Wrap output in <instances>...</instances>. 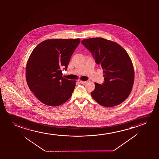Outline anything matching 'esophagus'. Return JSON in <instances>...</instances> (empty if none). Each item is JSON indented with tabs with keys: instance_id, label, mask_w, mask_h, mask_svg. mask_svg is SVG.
<instances>
[{
	"instance_id": "34e87169",
	"label": "esophagus",
	"mask_w": 159,
	"mask_h": 159,
	"mask_svg": "<svg viewBox=\"0 0 159 159\" xmlns=\"http://www.w3.org/2000/svg\"><path fill=\"white\" fill-rule=\"evenodd\" d=\"M80 83L81 84H83V85H85V84H86L87 83V81H80Z\"/></svg>"
}]
</instances>
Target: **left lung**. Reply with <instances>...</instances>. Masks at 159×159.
Segmentation results:
<instances>
[{"label":"left lung","mask_w":159,"mask_h":159,"mask_svg":"<svg viewBox=\"0 0 159 159\" xmlns=\"http://www.w3.org/2000/svg\"><path fill=\"white\" fill-rule=\"evenodd\" d=\"M81 43L103 70L104 82L95 83L91 93L99 104L115 107L123 102L130 93L134 81V70L126 50L120 44L102 37L83 39Z\"/></svg>","instance_id":"8db88e82"}]
</instances>
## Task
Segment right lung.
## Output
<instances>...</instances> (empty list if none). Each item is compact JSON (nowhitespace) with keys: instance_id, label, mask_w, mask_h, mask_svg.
<instances>
[{"instance_id":"right-lung-1","label":"right lung","mask_w":159,"mask_h":159,"mask_svg":"<svg viewBox=\"0 0 159 159\" xmlns=\"http://www.w3.org/2000/svg\"><path fill=\"white\" fill-rule=\"evenodd\" d=\"M80 42L76 39H49L33 50L26 66L29 89L44 104L57 107L67 101L75 87V81L62 76L72 54Z\"/></svg>"}]
</instances>
